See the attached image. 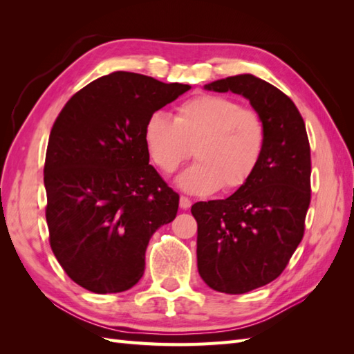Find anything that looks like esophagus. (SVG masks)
Segmentation results:
<instances>
[{"label": "esophagus", "mask_w": 354, "mask_h": 354, "mask_svg": "<svg viewBox=\"0 0 354 354\" xmlns=\"http://www.w3.org/2000/svg\"><path fill=\"white\" fill-rule=\"evenodd\" d=\"M179 207H181L183 209H189L192 207V201L189 198L181 196V199H179Z\"/></svg>", "instance_id": "esophagus-1"}]
</instances>
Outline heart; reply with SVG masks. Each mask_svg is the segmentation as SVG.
<instances>
[{
	"label": "heart",
	"instance_id": "obj_1",
	"mask_svg": "<svg viewBox=\"0 0 354 354\" xmlns=\"http://www.w3.org/2000/svg\"><path fill=\"white\" fill-rule=\"evenodd\" d=\"M145 146L162 173H173L193 155L175 183L185 193L207 196L242 187L257 169L266 131L255 111L222 95H198L179 104L175 117L155 112L146 120Z\"/></svg>",
	"mask_w": 354,
	"mask_h": 354
}]
</instances>
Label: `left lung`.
<instances>
[{
    "label": "left lung",
    "mask_w": 354,
    "mask_h": 354,
    "mask_svg": "<svg viewBox=\"0 0 354 354\" xmlns=\"http://www.w3.org/2000/svg\"><path fill=\"white\" fill-rule=\"evenodd\" d=\"M204 88L245 97L266 131L252 176L230 198L192 207L201 278L217 292L237 295L274 281L301 242L310 204V146L295 104L266 80L237 74Z\"/></svg>",
    "instance_id": "obj_1"
}]
</instances>
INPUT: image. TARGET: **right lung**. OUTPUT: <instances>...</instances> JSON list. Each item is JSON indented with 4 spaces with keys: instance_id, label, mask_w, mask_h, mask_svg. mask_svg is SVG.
I'll return each mask as SVG.
<instances>
[{
    "instance_id": "1",
    "label": "right lung",
    "mask_w": 354,
    "mask_h": 354,
    "mask_svg": "<svg viewBox=\"0 0 354 354\" xmlns=\"http://www.w3.org/2000/svg\"><path fill=\"white\" fill-rule=\"evenodd\" d=\"M190 88L115 71L74 94L53 124L44 167L50 245L86 290L137 284L150 237L176 217L178 193L149 164L142 133Z\"/></svg>"
}]
</instances>
